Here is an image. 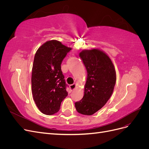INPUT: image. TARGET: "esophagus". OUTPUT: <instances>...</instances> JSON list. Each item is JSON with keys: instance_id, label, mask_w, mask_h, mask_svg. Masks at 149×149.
Masks as SVG:
<instances>
[{"instance_id": "obj_1", "label": "esophagus", "mask_w": 149, "mask_h": 149, "mask_svg": "<svg viewBox=\"0 0 149 149\" xmlns=\"http://www.w3.org/2000/svg\"><path fill=\"white\" fill-rule=\"evenodd\" d=\"M70 88L71 91H74L76 88V84H73L70 85Z\"/></svg>"}]
</instances>
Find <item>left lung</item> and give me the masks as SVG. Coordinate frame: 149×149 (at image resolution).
Instances as JSON below:
<instances>
[{"instance_id": "8db88e82", "label": "left lung", "mask_w": 149, "mask_h": 149, "mask_svg": "<svg viewBox=\"0 0 149 149\" xmlns=\"http://www.w3.org/2000/svg\"><path fill=\"white\" fill-rule=\"evenodd\" d=\"M87 71V79L81 100L75 102L79 113L91 116L109 100L116 81L114 66L106 53L99 49H84L79 53Z\"/></svg>"}]
</instances>
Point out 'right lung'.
Returning a JSON list of instances; mask_svg holds the SVG:
<instances>
[{
  "instance_id": "right-lung-1",
  "label": "right lung",
  "mask_w": 149,
  "mask_h": 149,
  "mask_svg": "<svg viewBox=\"0 0 149 149\" xmlns=\"http://www.w3.org/2000/svg\"><path fill=\"white\" fill-rule=\"evenodd\" d=\"M71 49L60 42L53 40L43 43L35 53L31 91L36 105L44 114L56 113L62 101L68 96L61 64Z\"/></svg>"
}]
</instances>
